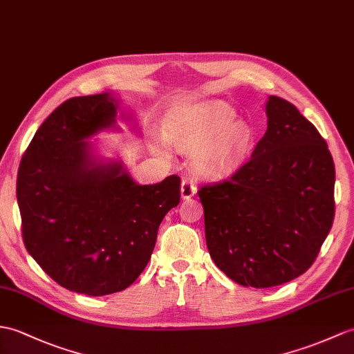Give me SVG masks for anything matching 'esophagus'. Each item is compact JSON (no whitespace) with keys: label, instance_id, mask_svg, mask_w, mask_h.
<instances>
[{"label":"esophagus","instance_id":"obj_1","mask_svg":"<svg viewBox=\"0 0 354 354\" xmlns=\"http://www.w3.org/2000/svg\"><path fill=\"white\" fill-rule=\"evenodd\" d=\"M197 187L194 184V180L192 178H184L183 184H180V196H183L184 201L192 199V197L196 194Z\"/></svg>","mask_w":354,"mask_h":354}]
</instances>
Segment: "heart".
<instances>
[{
    "mask_svg": "<svg viewBox=\"0 0 354 354\" xmlns=\"http://www.w3.org/2000/svg\"><path fill=\"white\" fill-rule=\"evenodd\" d=\"M167 134L179 151L194 155L202 174L211 176L231 174L253 138L252 128L244 122L235 123V113L223 102L176 111L167 122Z\"/></svg>",
    "mask_w": 354,
    "mask_h": 354,
    "instance_id": "1",
    "label": "heart"
}]
</instances>
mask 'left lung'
<instances>
[{"mask_svg": "<svg viewBox=\"0 0 354 354\" xmlns=\"http://www.w3.org/2000/svg\"><path fill=\"white\" fill-rule=\"evenodd\" d=\"M268 125L227 179L201 185L211 258L243 286L290 282L314 264L335 217V164L295 105L268 96Z\"/></svg>", "mask_w": 354, "mask_h": 354, "instance_id": "left-lung-1", "label": "left lung"}]
</instances>
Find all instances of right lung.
Here are the masks:
<instances>
[{"label":"right lung","mask_w":354,"mask_h":354,"mask_svg":"<svg viewBox=\"0 0 354 354\" xmlns=\"http://www.w3.org/2000/svg\"><path fill=\"white\" fill-rule=\"evenodd\" d=\"M106 93L75 96L49 114L24 152L16 179L24 244L63 288L106 295L145 270L180 178L138 185L120 164H100L84 138L114 125Z\"/></svg>","instance_id":"add662e5"}]
</instances>
